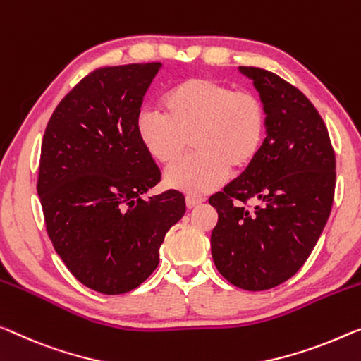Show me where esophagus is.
Segmentation results:
<instances>
[{
    "mask_svg": "<svg viewBox=\"0 0 361 361\" xmlns=\"http://www.w3.org/2000/svg\"><path fill=\"white\" fill-rule=\"evenodd\" d=\"M204 202V197H199V196H186V206L188 209H195L197 207L199 204Z\"/></svg>",
    "mask_w": 361,
    "mask_h": 361,
    "instance_id": "obj_1",
    "label": "esophagus"
}]
</instances>
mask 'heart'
I'll list each match as a JSON object with an SVG mask.
<instances>
[{
    "mask_svg": "<svg viewBox=\"0 0 361 361\" xmlns=\"http://www.w3.org/2000/svg\"><path fill=\"white\" fill-rule=\"evenodd\" d=\"M165 116L144 110L137 137L155 162L173 165L191 139L195 155L166 171L170 188L206 195L222 185L228 170L240 173L255 164L267 133L262 100L209 78H190L164 95Z\"/></svg>",
    "mask_w": 361,
    "mask_h": 361,
    "instance_id": "obj_1",
    "label": "heart"
}]
</instances>
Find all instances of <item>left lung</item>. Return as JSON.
Here are the masks:
<instances>
[{
	"label": "left lung",
	"mask_w": 361,
	"mask_h": 361,
	"mask_svg": "<svg viewBox=\"0 0 361 361\" xmlns=\"http://www.w3.org/2000/svg\"><path fill=\"white\" fill-rule=\"evenodd\" d=\"M240 71L266 106L267 133L255 164L209 197L219 214L211 250L230 283L261 292L293 277L318 243L334 202L336 154L305 94L266 69ZM250 198L260 202L252 212Z\"/></svg>",
	"instance_id": "obj_1"
}]
</instances>
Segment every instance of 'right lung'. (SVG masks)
<instances>
[{"instance_id": "right-lung-1", "label": "right lung", "mask_w": 361, "mask_h": 361, "mask_svg": "<svg viewBox=\"0 0 361 361\" xmlns=\"http://www.w3.org/2000/svg\"><path fill=\"white\" fill-rule=\"evenodd\" d=\"M160 63L99 68L58 104L42 141L37 192L53 248L85 287L131 292L185 215L176 190L144 199L160 170L136 120Z\"/></svg>"}]
</instances>
